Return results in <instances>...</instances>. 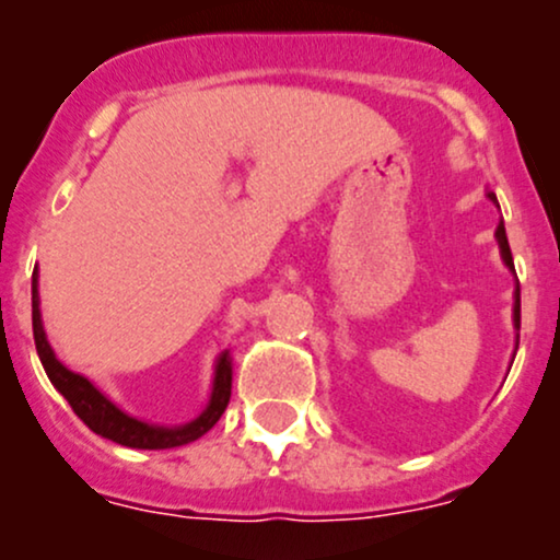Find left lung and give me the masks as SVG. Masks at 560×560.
<instances>
[{
    "instance_id": "8db88e82",
    "label": "left lung",
    "mask_w": 560,
    "mask_h": 560,
    "mask_svg": "<svg viewBox=\"0 0 560 560\" xmlns=\"http://www.w3.org/2000/svg\"><path fill=\"white\" fill-rule=\"evenodd\" d=\"M488 197L495 202V206H499V200H495L493 191H488ZM495 241H499L501 259H504L506 268H510L512 273H515V262H512V252H510V241H506L504 222H499V228H495ZM512 325H515V330H517L515 338H517V341H521V284L515 287V306H512Z\"/></svg>"
}]
</instances>
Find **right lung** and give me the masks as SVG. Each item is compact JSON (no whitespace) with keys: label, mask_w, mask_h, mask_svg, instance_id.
<instances>
[{"label":"right lung","mask_w":560,"mask_h":560,"mask_svg":"<svg viewBox=\"0 0 560 560\" xmlns=\"http://www.w3.org/2000/svg\"><path fill=\"white\" fill-rule=\"evenodd\" d=\"M37 287L39 281L35 270V276H32V327H35V347L39 354V363H43L50 385L65 395L67 404L72 406V411H75L97 436L110 439V442L132 450H171L180 447V444L195 442V439H200L202 433H208L217 425L219 417L228 409L230 389H233V358H230V349H224L217 358V365H213L211 398H208L206 409H202L195 420L184 422V425H154V422L129 417L127 411L118 409L105 393H100L86 376L70 371L59 358H56V352L48 343V336H45Z\"/></svg>","instance_id":"add662e5"}]
</instances>
